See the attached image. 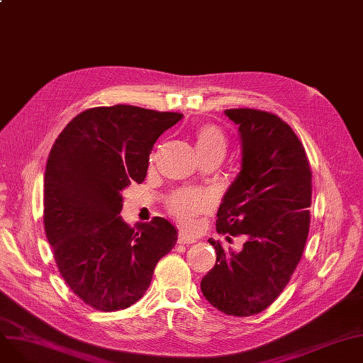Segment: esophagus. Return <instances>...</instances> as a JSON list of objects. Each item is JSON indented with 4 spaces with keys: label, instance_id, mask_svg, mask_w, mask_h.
<instances>
[{
    "label": "esophagus",
    "instance_id": "1",
    "mask_svg": "<svg viewBox=\"0 0 363 363\" xmlns=\"http://www.w3.org/2000/svg\"><path fill=\"white\" fill-rule=\"evenodd\" d=\"M178 242H179V244H193V242H196V240H194L193 237H189V235L179 234V235H178Z\"/></svg>",
    "mask_w": 363,
    "mask_h": 363
}]
</instances>
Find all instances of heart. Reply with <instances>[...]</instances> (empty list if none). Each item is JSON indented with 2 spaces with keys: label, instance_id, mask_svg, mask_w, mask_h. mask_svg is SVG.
I'll list each match as a JSON object with an SVG mask.
<instances>
[{
  "label": "heart",
  "instance_id": "b5f03b06",
  "mask_svg": "<svg viewBox=\"0 0 363 363\" xmlns=\"http://www.w3.org/2000/svg\"><path fill=\"white\" fill-rule=\"evenodd\" d=\"M194 145L199 156L212 151L225 152V133L216 125H200L194 132ZM167 208L169 213L179 222L184 230H194L197 225L196 218L211 208V200L201 193L178 191L169 199Z\"/></svg>",
  "mask_w": 363,
  "mask_h": 363
}]
</instances>
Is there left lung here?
Instances as JSON below:
<instances>
[{"mask_svg": "<svg viewBox=\"0 0 363 363\" xmlns=\"http://www.w3.org/2000/svg\"><path fill=\"white\" fill-rule=\"evenodd\" d=\"M240 132L241 167L218 211L219 234L244 235L241 252L208 240L216 263L201 279L206 300L233 316L260 313L289 284L306 245L312 170L294 130L277 114L225 110Z\"/></svg>", "mask_w": 363, "mask_h": 363, "instance_id": "8db88e82", "label": "left lung"}]
</instances>
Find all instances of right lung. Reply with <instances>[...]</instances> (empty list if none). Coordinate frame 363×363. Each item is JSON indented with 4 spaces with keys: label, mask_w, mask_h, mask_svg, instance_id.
Returning <instances> with one entry per match:
<instances>
[{
    "label": "right lung",
    "mask_w": 363,
    "mask_h": 363,
    "mask_svg": "<svg viewBox=\"0 0 363 363\" xmlns=\"http://www.w3.org/2000/svg\"><path fill=\"white\" fill-rule=\"evenodd\" d=\"M184 118L118 104L88 108L55 140L44 177V228L60 275L88 306L114 312L137 303L178 233L163 218L130 228L122 191L145 179L150 152Z\"/></svg>",
    "instance_id": "right-lung-1"
}]
</instances>
